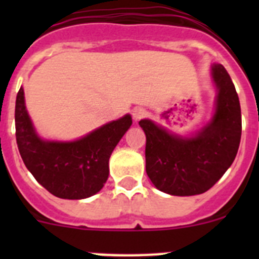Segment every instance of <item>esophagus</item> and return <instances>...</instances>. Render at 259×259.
<instances>
[{"mask_svg": "<svg viewBox=\"0 0 259 259\" xmlns=\"http://www.w3.org/2000/svg\"><path fill=\"white\" fill-rule=\"evenodd\" d=\"M145 115H146V110L144 109V107H135V109L132 110V116H134L135 122L140 120V119L144 118Z\"/></svg>", "mask_w": 259, "mask_h": 259, "instance_id": "34e87169", "label": "esophagus"}]
</instances>
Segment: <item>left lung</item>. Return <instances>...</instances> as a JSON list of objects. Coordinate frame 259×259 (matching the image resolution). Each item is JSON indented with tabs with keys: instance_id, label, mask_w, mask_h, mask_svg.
<instances>
[{
	"instance_id": "8db88e82",
	"label": "left lung",
	"mask_w": 259,
	"mask_h": 259,
	"mask_svg": "<svg viewBox=\"0 0 259 259\" xmlns=\"http://www.w3.org/2000/svg\"><path fill=\"white\" fill-rule=\"evenodd\" d=\"M217 89L209 122L189 136L174 134L150 119L139 124L146 136V174L157 189L171 196H194L209 191L230 168L241 139V109L230 75L212 63Z\"/></svg>"
}]
</instances>
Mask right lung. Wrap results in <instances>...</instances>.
Instances as JSON below:
<instances>
[{
    "instance_id": "add662e5",
    "label": "right lung",
    "mask_w": 259,
    "mask_h": 259,
    "mask_svg": "<svg viewBox=\"0 0 259 259\" xmlns=\"http://www.w3.org/2000/svg\"><path fill=\"white\" fill-rule=\"evenodd\" d=\"M132 118L125 114L74 141L41 139L26 109L20 87L15 102V136L23 162L56 197L83 200L100 192L109 178V158Z\"/></svg>"
}]
</instances>
